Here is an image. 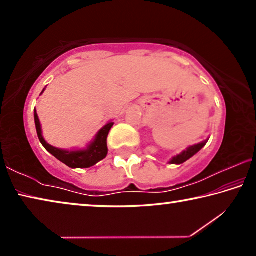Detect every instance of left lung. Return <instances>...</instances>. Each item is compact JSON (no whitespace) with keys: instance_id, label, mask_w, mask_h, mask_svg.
<instances>
[{"instance_id":"obj_1","label":"left lung","mask_w":256,"mask_h":256,"mask_svg":"<svg viewBox=\"0 0 256 256\" xmlns=\"http://www.w3.org/2000/svg\"><path fill=\"white\" fill-rule=\"evenodd\" d=\"M208 140L201 142V144H194L192 146H188V149H186L185 151H183L180 154L176 156V157L172 158L170 160V164H183L185 162L186 160H188L190 157H193L194 154H196V152H198L203 146H204L206 144Z\"/></svg>"}]
</instances>
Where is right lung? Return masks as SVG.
<instances>
[{"mask_svg": "<svg viewBox=\"0 0 256 256\" xmlns=\"http://www.w3.org/2000/svg\"><path fill=\"white\" fill-rule=\"evenodd\" d=\"M42 92H44V90H42ZM34 124H36L38 138H40V144L44 146V148L48 151L50 154H53L56 159H58L60 162L66 164V166L70 168H89L105 158L108 152L107 136L108 133H110L112 126L114 125V123L112 122L105 125V126L98 132L96 138H94L92 144L88 146V149L66 151L54 148V146H50L44 140V138L42 136L40 122V118H38L36 110H34Z\"/></svg>", "mask_w": 256, "mask_h": 256, "instance_id": "right-lung-1", "label": "right lung"}]
</instances>
